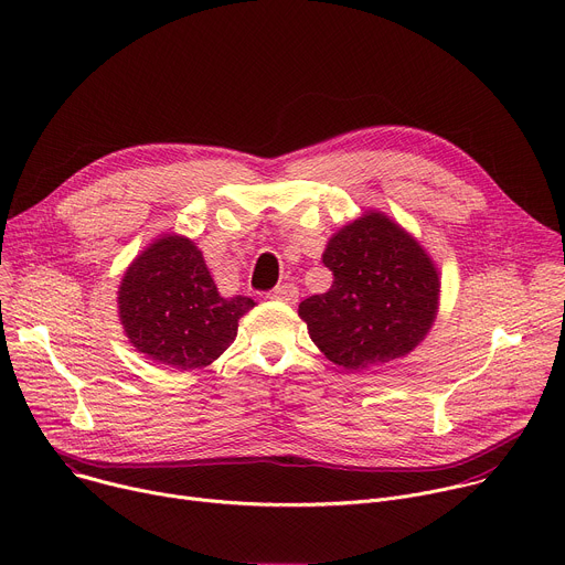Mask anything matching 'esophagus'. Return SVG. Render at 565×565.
<instances>
[{"label":"esophagus","mask_w":565,"mask_h":565,"mask_svg":"<svg viewBox=\"0 0 565 565\" xmlns=\"http://www.w3.org/2000/svg\"><path fill=\"white\" fill-rule=\"evenodd\" d=\"M299 297V290L297 286L292 284H284V286H277L273 292H270V299H277V301H284V303H295Z\"/></svg>","instance_id":"34e87169"}]
</instances>
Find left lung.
I'll use <instances>...</instances> for the list:
<instances>
[{
	"instance_id": "obj_1",
	"label": "left lung",
	"mask_w": 565,
	"mask_h": 565,
	"mask_svg": "<svg viewBox=\"0 0 565 565\" xmlns=\"http://www.w3.org/2000/svg\"><path fill=\"white\" fill-rule=\"evenodd\" d=\"M321 262L333 286L303 299L299 317L333 364L364 371L409 355L431 331L440 273L420 241L380 210L342 225Z\"/></svg>"
}]
</instances>
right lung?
I'll return each instance as SVG.
<instances>
[{"label": "right lung", "mask_w": 565, "mask_h": 565, "mask_svg": "<svg viewBox=\"0 0 565 565\" xmlns=\"http://www.w3.org/2000/svg\"><path fill=\"white\" fill-rule=\"evenodd\" d=\"M255 301L221 297L192 238L168 232L127 266L118 317L129 344L177 371L210 366L234 342L238 319Z\"/></svg>", "instance_id": "1"}]
</instances>
